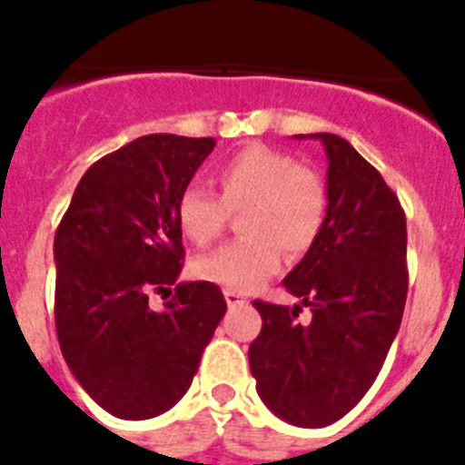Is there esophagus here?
Returning <instances> with one entry per match:
<instances>
[{"label":"esophagus","mask_w":465,"mask_h":465,"mask_svg":"<svg viewBox=\"0 0 465 465\" xmlns=\"http://www.w3.org/2000/svg\"><path fill=\"white\" fill-rule=\"evenodd\" d=\"M225 302H228V307H242L246 305V298H242L240 293H235V291H225Z\"/></svg>","instance_id":"34e87169"}]
</instances>
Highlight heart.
I'll use <instances>...</instances> for the list:
<instances>
[{"label": "heart", "mask_w": 465, "mask_h": 465, "mask_svg": "<svg viewBox=\"0 0 465 465\" xmlns=\"http://www.w3.org/2000/svg\"><path fill=\"white\" fill-rule=\"evenodd\" d=\"M221 197L188 183L176 200V223L195 246H207L242 213L244 237L193 262V274L221 289L249 293L282 268V252L295 261L322 235L328 188L322 174L289 153L252 143L216 170Z\"/></svg>", "instance_id": "b5f03b06"}]
</instances>
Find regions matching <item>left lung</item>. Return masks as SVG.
<instances>
[{
	"instance_id": "obj_1",
	"label": "left lung",
	"mask_w": 465,
	"mask_h": 465,
	"mask_svg": "<svg viewBox=\"0 0 465 465\" xmlns=\"http://www.w3.org/2000/svg\"><path fill=\"white\" fill-rule=\"evenodd\" d=\"M310 137L328 155V213L283 286L312 319L298 322L300 305L253 300L262 328L249 365L277 417L319 429L354 408L384 365L408 298V228L396 193L347 139Z\"/></svg>"
}]
</instances>
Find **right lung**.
<instances>
[{
	"mask_svg": "<svg viewBox=\"0 0 465 465\" xmlns=\"http://www.w3.org/2000/svg\"><path fill=\"white\" fill-rule=\"evenodd\" d=\"M212 137L146 134L81 176L57 225L55 331L69 371L118 419L167 412L188 391L225 314L216 283L170 289L183 268L176 200ZM151 292L173 298L163 311Z\"/></svg>",
	"mask_w": 465,
	"mask_h": 465,
	"instance_id": "right-lung-1",
	"label": "right lung"
}]
</instances>
